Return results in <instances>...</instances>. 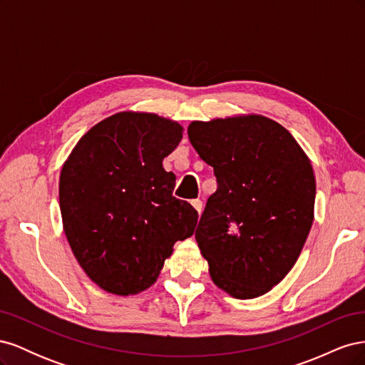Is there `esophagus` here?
Returning <instances> with one entry per match:
<instances>
[{
	"instance_id": "1",
	"label": "esophagus",
	"mask_w": 365,
	"mask_h": 365,
	"mask_svg": "<svg viewBox=\"0 0 365 365\" xmlns=\"http://www.w3.org/2000/svg\"><path fill=\"white\" fill-rule=\"evenodd\" d=\"M192 205H193V208L197 212V215H201V212H202V201H201V200H193V201H192Z\"/></svg>"
}]
</instances>
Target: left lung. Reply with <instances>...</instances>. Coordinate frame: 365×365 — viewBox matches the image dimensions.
Listing matches in <instances>:
<instances>
[{"mask_svg":"<svg viewBox=\"0 0 365 365\" xmlns=\"http://www.w3.org/2000/svg\"><path fill=\"white\" fill-rule=\"evenodd\" d=\"M187 134L217 180L195 233L210 277L242 300L269 292L314 222L311 160L288 129L259 114L196 120Z\"/></svg>","mask_w":365,"mask_h":365,"instance_id":"obj_1","label":"left lung"}]
</instances>
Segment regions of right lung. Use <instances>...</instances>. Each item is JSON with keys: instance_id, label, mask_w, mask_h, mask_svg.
Segmentation results:
<instances>
[{"instance_id": "obj_1", "label": "right lung", "mask_w": 365, "mask_h": 365, "mask_svg": "<svg viewBox=\"0 0 365 365\" xmlns=\"http://www.w3.org/2000/svg\"><path fill=\"white\" fill-rule=\"evenodd\" d=\"M182 130L153 113H117L82 135L62 165L65 236L85 274L109 294L150 288L175 242L193 235L197 212L172 196L176 178L163 168Z\"/></svg>"}]
</instances>
